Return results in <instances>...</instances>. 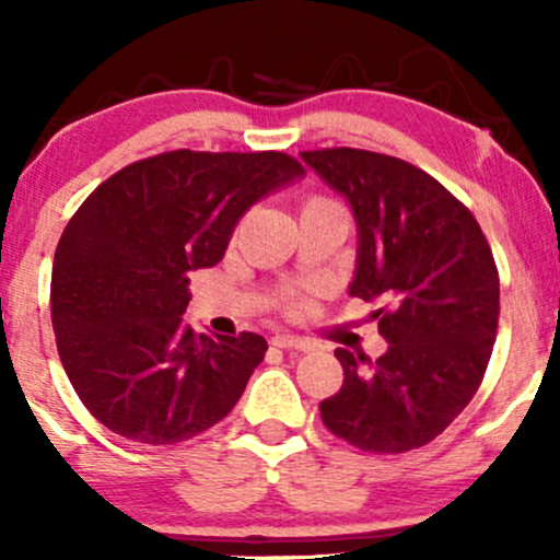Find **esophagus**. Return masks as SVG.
<instances>
[{
  "label": "esophagus",
  "instance_id": "1",
  "mask_svg": "<svg viewBox=\"0 0 560 560\" xmlns=\"http://www.w3.org/2000/svg\"><path fill=\"white\" fill-rule=\"evenodd\" d=\"M271 345H273V347H281V350H300V352L313 350L311 339L292 337V334H276V337L271 339Z\"/></svg>",
  "mask_w": 560,
  "mask_h": 560
}]
</instances>
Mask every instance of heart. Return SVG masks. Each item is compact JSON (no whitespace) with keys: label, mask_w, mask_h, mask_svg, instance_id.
Masks as SVG:
<instances>
[{"label":"heart","mask_w":560,"mask_h":560,"mask_svg":"<svg viewBox=\"0 0 560 560\" xmlns=\"http://www.w3.org/2000/svg\"><path fill=\"white\" fill-rule=\"evenodd\" d=\"M329 202H331V199H326V197H320V195H313V197L305 199V205H302V210L313 208V205H329ZM298 305H300V302H294V307H298Z\"/></svg>","instance_id":"obj_1"}]
</instances>
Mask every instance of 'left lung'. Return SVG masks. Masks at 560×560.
I'll return each mask as SVG.
<instances>
[{
	"label": "left lung",
	"mask_w": 560,
	"mask_h": 560,
	"mask_svg": "<svg viewBox=\"0 0 560 560\" xmlns=\"http://www.w3.org/2000/svg\"><path fill=\"white\" fill-rule=\"evenodd\" d=\"M347 197L358 223L352 298L376 302L389 347L371 361L337 347L345 369L320 421L374 455L423 447L458 419L490 363L500 276L477 218L427 171L382 152H300Z\"/></svg>",
	"instance_id": "1"
}]
</instances>
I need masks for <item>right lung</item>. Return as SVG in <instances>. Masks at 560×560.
<instances>
[{
    "label": "right lung",
    "mask_w": 560,
    "mask_h": 560,
    "mask_svg": "<svg viewBox=\"0 0 560 560\" xmlns=\"http://www.w3.org/2000/svg\"><path fill=\"white\" fill-rule=\"evenodd\" d=\"M302 173L273 150H173L83 199L57 242L49 307L62 369L96 421L176 445L226 419L268 342L184 326L189 273L213 268L244 210Z\"/></svg>",
    "instance_id": "1"
}]
</instances>
